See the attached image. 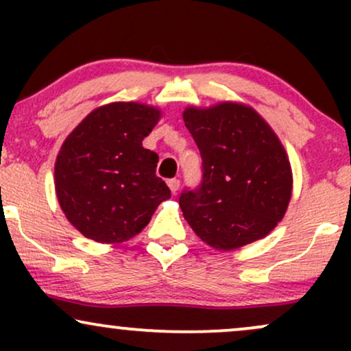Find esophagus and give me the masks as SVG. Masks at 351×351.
Segmentation results:
<instances>
[{
    "instance_id": "esophagus-1",
    "label": "esophagus",
    "mask_w": 351,
    "mask_h": 351,
    "mask_svg": "<svg viewBox=\"0 0 351 351\" xmlns=\"http://www.w3.org/2000/svg\"><path fill=\"white\" fill-rule=\"evenodd\" d=\"M167 184H168V188L171 189V193H173V195H175V193L178 191V189H180V180H176V178H171V180H168V181H167Z\"/></svg>"
}]
</instances>
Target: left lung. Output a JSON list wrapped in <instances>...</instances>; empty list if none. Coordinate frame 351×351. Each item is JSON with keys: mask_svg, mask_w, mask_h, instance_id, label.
Returning a JSON list of instances; mask_svg holds the SVG:
<instances>
[{"mask_svg": "<svg viewBox=\"0 0 351 351\" xmlns=\"http://www.w3.org/2000/svg\"><path fill=\"white\" fill-rule=\"evenodd\" d=\"M183 120L203 158L199 188L180 196L184 219L219 251L263 239L292 196V168L279 136L245 104L191 106Z\"/></svg>", "mask_w": 351, "mask_h": 351, "instance_id": "8db88e82", "label": "left lung"}]
</instances>
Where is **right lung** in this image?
I'll use <instances>...</instances> for the list:
<instances>
[{"instance_id":"right-lung-1","label":"right lung","mask_w":351,"mask_h":351,"mask_svg":"<svg viewBox=\"0 0 351 351\" xmlns=\"http://www.w3.org/2000/svg\"><path fill=\"white\" fill-rule=\"evenodd\" d=\"M160 117L162 110L147 104H106L64 140L54 165L56 196L67 221L87 239H132L171 196L155 175L158 155L142 147Z\"/></svg>"}]
</instances>
